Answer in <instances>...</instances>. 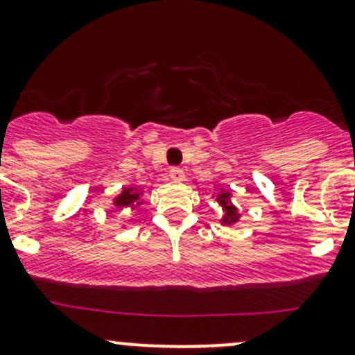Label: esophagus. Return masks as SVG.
<instances>
[{"label": "esophagus", "mask_w": 355, "mask_h": 355, "mask_svg": "<svg viewBox=\"0 0 355 355\" xmlns=\"http://www.w3.org/2000/svg\"><path fill=\"white\" fill-rule=\"evenodd\" d=\"M170 178L175 182H182L185 178V173L182 168H171L170 170Z\"/></svg>", "instance_id": "obj_1"}]
</instances>
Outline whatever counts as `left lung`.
Wrapping results in <instances>:
<instances>
[{
  "mask_svg": "<svg viewBox=\"0 0 355 355\" xmlns=\"http://www.w3.org/2000/svg\"><path fill=\"white\" fill-rule=\"evenodd\" d=\"M231 199H233V193H231V190L221 189L219 192L212 193V200H214V202L218 204L223 211L221 219H219V223H221L223 226H233L241 219L240 211H238V207L234 206L233 200Z\"/></svg>",
  "mask_w": 355,
  "mask_h": 355,
  "instance_id": "8db88e82",
  "label": "left lung"
}]
</instances>
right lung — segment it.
Masks as SVG:
<instances>
[{
  "label": "right lung",
  "instance_id": "obj_1",
  "mask_svg": "<svg viewBox=\"0 0 355 355\" xmlns=\"http://www.w3.org/2000/svg\"><path fill=\"white\" fill-rule=\"evenodd\" d=\"M143 193L144 192H141L137 187L129 185V187L122 189L121 193L112 199V204H114V207L121 209V211H124V209H136L141 204H144Z\"/></svg>",
  "mask_w": 355,
  "mask_h": 355
}]
</instances>
